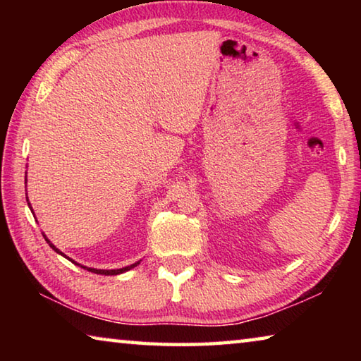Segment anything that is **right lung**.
Here are the masks:
<instances>
[{"mask_svg":"<svg viewBox=\"0 0 361 361\" xmlns=\"http://www.w3.org/2000/svg\"><path fill=\"white\" fill-rule=\"evenodd\" d=\"M25 183H27V180H25ZM44 239H46V237H44ZM46 240H47V239H46ZM47 243H49V245H51V248H52V250H56V252H57V253H60V255H63L62 252H60V250H59V248H56V247H54L51 242H49V240H47ZM70 261H71V259H70ZM73 262H75V261H73ZM75 264H76V262H75ZM137 264H138V262H135V264H132V266L122 267V269H113V271H103V269H92V267H84V266H81V267H84V269H87V271H89V272H94V274H102V276H118V274H122V272H126V271H130V269H132V267H135ZM78 266H79V264H78Z\"/></svg>","mask_w":361,"mask_h":361,"instance_id":"right-lung-1","label":"right lung"}]
</instances>
